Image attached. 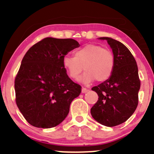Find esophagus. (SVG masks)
<instances>
[{"label":"esophagus","mask_w":154,"mask_h":154,"mask_svg":"<svg viewBox=\"0 0 154 154\" xmlns=\"http://www.w3.org/2000/svg\"><path fill=\"white\" fill-rule=\"evenodd\" d=\"M88 91V88H84V87H83V88H82V90H81V92H82V93H86V92H87V91Z\"/></svg>","instance_id":"obj_1"}]
</instances>
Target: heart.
Returning <instances> with one entry per match:
<instances>
[{
    "mask_svg": "<svg viewBox=\"0 0 154 154\" xmlns=\"http://www.w3.org/2000/svg\"><path fill=\"white\" fill-rule=\"evenodd\" d=\"M63 66L73 80H78L84 70L86 71L81 79L84 83H91L95 79L103 82L108 80L112 74L115 57L110 50L98 45L89 44L77 50L74 57L65 56Z\"/></svg>",
    "mask_w": 154,
    "mask_h": 154,
    "instance_id": "obj_1",
    "label": "heart"
}]
</instances>
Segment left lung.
<instances>
[{"instance_id": "8db88e82", "label": "left lung", "mask_w": 154, "mask_h": 154, "mask_svg": "<svg viewBox=\"0 0 154 154\" xmlns=\"http://www.w3.org/2000/svg\"><path fill=\"white\" fill-rule=\"evenodd\" d=\"M98 38L106 40L112 50L115 66L108 80L91 88L99 97L91 114L100 125L115 127L125 122L138 106L141 85L138 66L125 45L109 37Z\"/></svg>"}]
</instances>
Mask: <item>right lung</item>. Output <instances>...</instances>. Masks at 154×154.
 I'll return each mask as SVG.
<instances>
[{
  "label": "right lung",
  "instance_id": "1",
  "mask_svg": "<svg viewBox=\"0 0 154 154\" xmlns=\"http://www.w3.org/2000/svg\"><path fill=\"white\" fill-rule=\"evenodd\" d=\"M79 46L72 38L48 37L26 53L15 77V91L17 106L29 125L51 128L67 117L81 86L68 77L63 59Z\"/></svg>",
  "mask_w": 154,
  "mask_h": 154
}]
</instances>
